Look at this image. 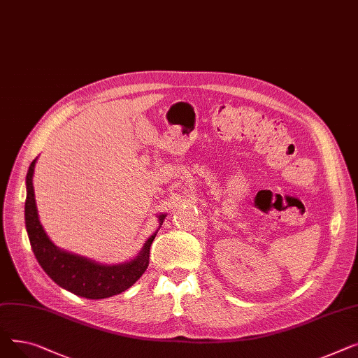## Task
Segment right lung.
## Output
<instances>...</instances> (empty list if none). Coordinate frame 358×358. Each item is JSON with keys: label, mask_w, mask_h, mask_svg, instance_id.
<instances>
[{"label": "right lung", "mask_w": 358, "mask_h": 358, "mask_svg": "<svg viewBox=\"0 0 358 358\" xmlns=\"http://www.w3.org/2000/svg\"><path fill=\"white\" fill-rule=\"evenodd\" d=\"M36 161L37 158L30 164L26 176L27 197L24 219L31 250L45 273L62 289L87 299H106L119 294L135 285L149 266V250L157 232L146 239L139 255L117 266L99 264L92 259L58 248L43 231L39 215H37L33 189ZM158 219L159 224H162L165 215H159Z\"/></svg>", "instance_id": "right-lung-1"}]
</instances>
